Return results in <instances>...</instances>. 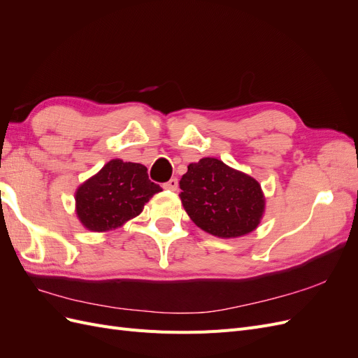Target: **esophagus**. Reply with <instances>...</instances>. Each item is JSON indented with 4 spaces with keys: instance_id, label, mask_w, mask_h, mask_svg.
Returning a JSON list of instances; mask_svg holds the SVG:
<instances>
[{
    "instance_id": "esophagus-1",
    "label": "esophagus",
    "mask_w": 358,
    "mask_h": 358,
    "mask_svg": "<svg viewBox=\"0 0 358 358\" xmlns=\"http://www.w3.org/2000/svg\"><path fill=\"white\" fill-rule=\"evenodd\" d=\"M162 188L169 189V191H176V189H178V179H176V178L170 179L169 182L164 183V185H162Z\"/></svg>"
}]
</instances>
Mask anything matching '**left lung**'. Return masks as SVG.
Returning a JSON list of instances; mask_svg holds the SVG:
<instances>
[{
    "mask_svg": "<svg viewBox=\"0 0 358 358\" xmlns=\"http://www.w3.org/2000/svg\"><path fill=\"white\" fill-rule=\"evenodd\" d=\"M179 197L192 222L206 233L231 239L254 231L263 218L262 185L221 159L201 158L182 176Z\"/></svg>",
    "mask_w": 358,
    "mask_h": 358,
    "instance_id": "obj_1",
    "label": "left lung"
}]
</instances>
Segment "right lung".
<instances>
[{
    "label": "right lung",
    "mask_w": 358,
    "mask_h": 358,
    "mask_svg": "<svg viewBox=\"0 0 358 358\" xmlns=\"http://www.w3.org/2000/svg\"><path fill=\"white\" fill-rule=\"evenodd\" d=\"M159 191L145 166L116 158L76 191V213L85 229L109 231L136 218Z\"/></svg>",
    "instance_id": "1"
}]
</instances>
